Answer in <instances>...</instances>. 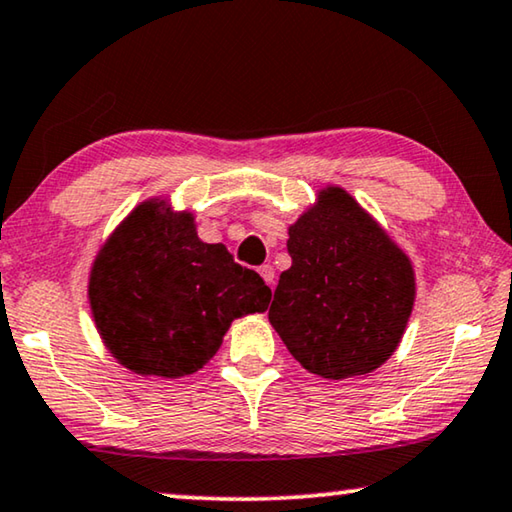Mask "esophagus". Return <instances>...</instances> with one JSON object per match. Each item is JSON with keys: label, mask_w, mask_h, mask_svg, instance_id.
Wrapping results in <instances>:
<instances>
[{"label": "esophagus", "mask_w": 512, "mask_h": 512, "mask_svg": "<svg viewBox=\"0 0 512 512\" xmlns=\"http://www.w3.org/2000/svg\"><path fill=\"white\" fill-rule=\"evenodd\" d=\"M258 274H261V277L265 279V283H274V267L272 265H261L258 267Z\"/></svg>", "instance_id": "esophagus-1"}]
</instances>
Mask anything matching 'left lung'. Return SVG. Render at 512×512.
Wrapping results in <instances>:
<instances>
[{
  "instance_id": "left-lung-1",
  "label": "left lung",
  "mask_w": 512,
  "mask_h": 512,
  "mask_svg": "<svg viewBox=\"0 0 512 512\" xmlns=\"http://www.w3.org/2000/svg\"><path fill=\"white\" fill-rule=\"evenodd\" d=\"M270 322L306 371L327 380L366 375L403 338L414 306L410 258L345 194L327 187L288 229Z\"/></svg>"
}]
</instances>
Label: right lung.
<instances>
[{"label":"right lung","mask_w":512,"mask_h":512,"mask_svg":"<svg viewBox=\"0 0 512 512\" xmlns=\"http://www.w3.org/2000/svg\"><path fill=\"white\" fill-rule=\"evenodd\" d=\"M141 203L93 263L91 311L109 352L139 375L183 377L203 368L231 322L263 313L270 288L224 245L199 240L190 212Z\"/></svg>","instance_id":"1"}]
</instances>
